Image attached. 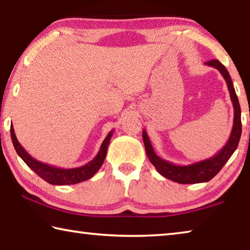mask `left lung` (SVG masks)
<instances>
[{"label": "left lung", "mask_w": 250, "mask_h": 250, "mask_svg": "<svg viewBox=\"0 0 250 250\" xmlns=\"http://www.w3.org/2000/svg\"><path fill=\"white\" fill-rule=\"evenodd\" d=\"M205 65L216 68L222 74L224 79L226 80L228 91L230 94L232 107H234V124H232L230 137L226 142V145L222 147V150H219L215 155L206 160L200 161V162L188 164V166H177V164L161 159L154 152L150 139L147 137L146 131H142L143 142H145L146 152L150 162L153 164L156 171L161 175L180 184L204 183V182H208L213 179L222 170V167L225 166L227 161L229 160L232 153L237 149L240 140V135H242V119H240L242 111H240L239 101L238 98H237L229 73L227 71L226 67L217 59H211V61L205 62Z\"/></svg>", "instance_id": "1"}]
</instances>
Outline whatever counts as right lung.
I'll list each match as a JSON object with an SVG mask.
<instances>
[{"instance_id": "1", "label": "right lung", "mask_w": 250, "mask_h": 250, "mask_svg": "<svg viewBox=\"0 0 250 250\" xmlns=\"http://www.w3.org/2000/svg\"><path fill=\"white\" fill-rule=\"evenodd\" d=\"M113 134V130L110 131L107 137L103 142V145L100 146V150L98 154L95 156L94 160H91L90 162H88L84 166L80 167L75 168H62L57 167L49 166L43 162H40L29 155L26 150L21 146V143L18 141L16 138L13 125H11V138L13 146L15 147L16 153L20 155V158L22 159L25 163L27 164L29 168L36 173L37 175L41 176L44 181L48 182L49 184L53 185H70V184H77L83 181L89 180L90 177L94 176L97 172H98L101 166L104 164V161L107 155L108 146Z\"/></svg>"}]
</instances>
